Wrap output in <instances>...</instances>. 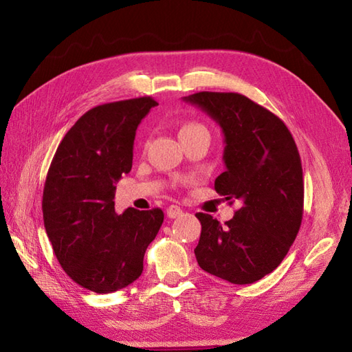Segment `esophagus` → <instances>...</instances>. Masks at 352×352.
Here are the masks:
<instances>
[{
  "label": "esophagus",
  "instance_id": "34e87169",
  "mask_svg": "<svg viewBox=\"0 0 352 352\" xmlns=\"http://www.w3.org/2000/svg\"><path fill=\"white\" fill-rule=\"evenodd\" d=\"M166 213L170 219H174V218H180V216L183 214V210L178 206H169Z\"/></svg>",
  "mask_w": 352,
  "mask_h": 352
}]
</instances>
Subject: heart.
<instances>
[{
  "label": "heart",
  "instance_id": "heart-1",
  "mask_svg": "<svg viewBox=\"0 0 352 352\" xmlns=\"http://www.w3.org/2000/svg\"><path fill=\"white\" fill-rule=\"evenodd\" d=\"M197 126H203V125H199V124H186L182 130H186V129H197Z\"/></svg>",
  "mask_w": 352,
  "mask_h": 352
}]
</instances>
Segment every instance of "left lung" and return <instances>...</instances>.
<instances>
[{
    "mask_svg": "<svg viewBox=\"0 0 352 352\" xmlns=\"http://www.w3.org/2000/svg\"><path fill=\"white\" fill-rule=\"evenodd\" d=\"M183 101L222 129L226 170L214 190L241 204L226 226L197 213L198 265L233 284L258 281L281 263L301 227L304 182L295 140L278 116L241 94L198 92Z\"/></svg>",
    "mask_w": 352,
    "mask_h": 352,
    "instance_id": "1",
    "label": "left lung"
}]
</instances>
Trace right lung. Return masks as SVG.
I'll use <instances>...</instances> for the list:
<instances>
[{
	"mask_svg": "<svg viewBox=\"0 0 352 352\" xmlns=\"http://www.w3.org/2000/svg\"><path fill=\"white\" fill-rule=\"evenodd\" d=\"M157 102L142 96L96 106L65 134L43 188V223L58 263L81 287L111 294L136 281L163 212L115 213L116 183L133 164L136 130Z\"/></svg>",
	"mask_w": 352,
	"mask_h": 352,
	"instance_id": "1",
	"label": "right lung"
}]
</instances>
